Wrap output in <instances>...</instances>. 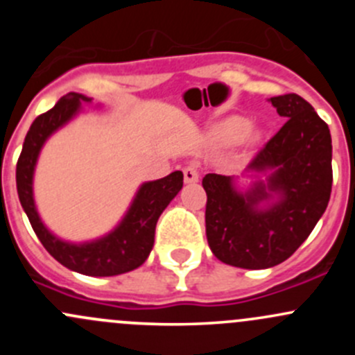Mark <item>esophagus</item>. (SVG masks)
<instances>
[{"instance_id":"obj_1","label":"esophagus","mask_w":355,"mask_h":355,"mask_svg":"<svg viewBox=\"0 0 355 355\" xmlns=\"http://www.w3.org/2000/svg\"><path fill=\"white\" fill-rule=\"evenodd\" d=\"M184 178L187 184H194V182L199 180V168L198 164L191 163L189 166L184 168Z\"/></svg>"}]
</instances>
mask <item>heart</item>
I'll return each instance as SVG.
<instances>
[{
	"instance_id": "heart-1",
	"label": "heart",
	"mask_w": 355,
	"mask_h": 355,
	"mask_svg": "<svg viewBox=\"0 0 355 355\" xmlns=\"http://www.w3.org/2000/svg\"><path fill=\"white\" fill-rule=\"evenodd\" d=\"M245 132H247L245 118L228 116L216 125V128H214V139H216L218 142L230 144V142H235L241 137H244Z\"/></svg>"
}]
</instances>
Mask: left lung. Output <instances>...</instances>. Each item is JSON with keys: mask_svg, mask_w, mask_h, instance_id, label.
Segmentation results:
<instances>
[{"mask_svg": "<svg viewBox=\"0 0 355 355\" xmlns=\"http://www.w3.org/2000/svg\"><path fill=\"white\" fill-rule=\"evenodd\" d=\"M284 127L257 151L249 170L277 168L268 189L281 194L270 210L257 204L269 197L266 185L242 196L232 178L207 173L206 237L214 256L225 264L264 270L288 259L309 237L330 200L331 135L328 125L299 94L271 98Z\"/></svg>", "mask_w": 355, "mask_h": 355, "instance_id": "8db88e82", "label": "left lung"}]
</instances>
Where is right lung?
<instances>
[{
    "mask_svg": "<svg viewBox=\"0 0 355 355\" xmlns=\"http://www.w3.org/2000/svg\"><path fill=\"white\" fill-rule=\"evenodd\" d=\"M89 101L85 96L70 92L32 121L17 161V192L35 235L58 263L89 277H114L135 270L148 259L155 244L157 218L184 185V173L173 171L161 180L142 185L120 227L101 241L75 245L49 234L39 220L32 198L35 161L46 139L77 113L80 103Z\"/></svg>",
    "mask_w": 355,
    "mask_h": 355,
    "instance_id": "obj_1",
    "label": "right lung"
}]
</instances>
